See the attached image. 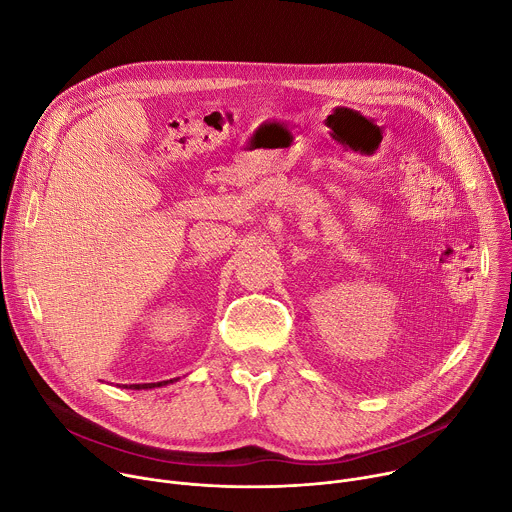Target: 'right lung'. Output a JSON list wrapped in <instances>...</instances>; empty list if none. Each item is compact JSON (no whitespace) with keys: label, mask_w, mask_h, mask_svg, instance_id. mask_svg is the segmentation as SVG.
<instances>
[{"label":"right lung","mask_w":512,"mask_h":512,"mask_svg":"<svg viewBox=\"0 0 512 512\" xmlns=\"http://www.w3.org/2000/svg\"><path fill=\"white\" fill-rule=\"evenodd\" d=\"M174 381H178V379H170V381H162V383H143V385H125V389H135V391H139V389H154V387H162V385H168V383H174Z\"/></svg>","instance_id":"right-lung-1"}]
</instances>
